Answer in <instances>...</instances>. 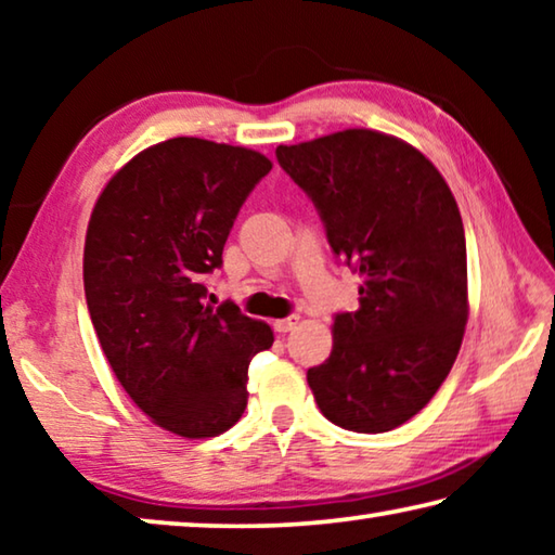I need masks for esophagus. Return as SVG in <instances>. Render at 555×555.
Wrapping results in <instances>:
<instances>
[{
    "mask_svg": "<svg viewBox=\"0 0 555 555\" xmlns=\"http://www.w3.org/2000/svg\"><path fill=\"white\" fill-rule=\"evenodd\" d=\"M298 325V315H288L281 318V321H274V331L276 333H291Z\"/></svg>",
    "mask_w": 555,
    "mask_h": 555,
    "instance_id": "34e87169",
    "label": "esophagus"
}]
</instances>
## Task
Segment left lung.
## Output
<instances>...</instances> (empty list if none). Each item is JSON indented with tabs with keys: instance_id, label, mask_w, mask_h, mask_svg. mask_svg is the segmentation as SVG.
<instances>
[{
	"instance_id": "1",
	"label": "left lung",
	"mask_w": 555,
	"mask_h": 555,
	"mask_svg": "<svg viewBox=\"0 0 555 555\" xmlns=\"http://www.w3.org/2000/svg\"><path fill=\"white\" fill-rule=\"evenodd\" d=\"M276 158L362 279L360 308L335 313L333 352L308 370L318 409L354 434L406 424L446 382L467 323L453 193L424 154L372 129L279 146Z\"/></svg>"
}]
</instances>
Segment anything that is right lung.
Wrapping results in <instances>:
<instances>
[{"mask_svg": "<svg viewBox=\"0 0 555 555\" xmlns=\"http://www.w3.org/2000/svg\"><path fill=\"white\" fill-rule=\"evenodd\" d=\"M269 171L251 149L176 137L131 158L92 210L82 279L102 352L131 401L183 438L237 424L251 357L274 343L203 284Z\"/></svg>", "mask_w": 555, "mask_h": 555, "instance_id": "right-lung-1", "label": "right lung"}]
</instances>
